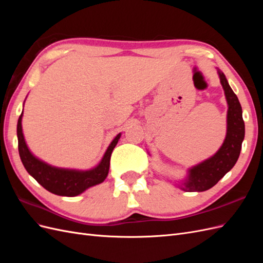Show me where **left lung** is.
Wrapping results in <instances>:
<instances>
[{
  "label": "left lung",
  "instance_id": "left-lung-1",
  "mask_svg": "<svg viewBox=\"0 0 263 263\" xmlns=\"http://www.w3.org/2000/svg\"><path fill=\"white\" fill-rule=\"evenodd\" d=\"M218 74L228 104L226 138L213 157L189 169L187 179L180 186L185 192H203L213 187L228 171L232 170L240 155L245 138L241 105L237 95L229 86L225 74L219 70Z\"/></svg>",
  "mask_w": 263,
  "mask_h": 263
}]
</instances>
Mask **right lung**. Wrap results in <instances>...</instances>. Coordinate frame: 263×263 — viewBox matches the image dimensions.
Segmentation results:
<instances>
[{
  "label": "right lung",
  "mask_w": 263,
  "mask_h": 263,
  "mask_svg": "<svg viewBox=\"0 0 263 263\" xmlns=\"http://www.w3.org/2000/svg\"><path fill=\"white\" fill-rule=\"evenodd\" d=\"M22 117L23 112L17 122L18 153L21 160L26 171L47 191L60 196H77L84 192L86 189L100 184L106 179L109 170L110 155L121 138V133L110 142L101 162L95 168L85 171L55 168L39 160L30 153L23 135Z\"/></svg>",
  "instance_id": "1"
}]
</instances>
